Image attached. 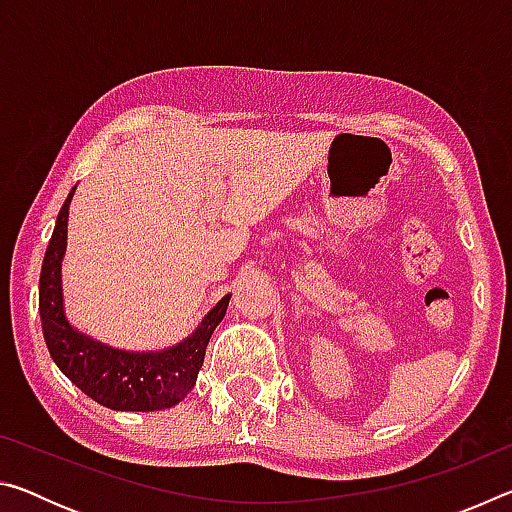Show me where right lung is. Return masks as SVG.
Returning a JSON list of instances; mask_svg holds the SVG:
<instances>
[{"mask_svg":"<svg viewBox=\"0 0 512 512\" xmlns=\"http://www.w3.org/2000/svg\"><path fill=\"white\" fill-rule=\"evenodd\" d=\"M60 207L40 271V318L51 359L81 391L115 411H160L192 391L207 343L228 309L225 296L185 343L164 352H121L69 327L60 302V262L67 244L69 201Z\"/></svg>","mask_w":512,"mask_h":512,"instance_id":"1","label":"right lung"}]
</instances>
